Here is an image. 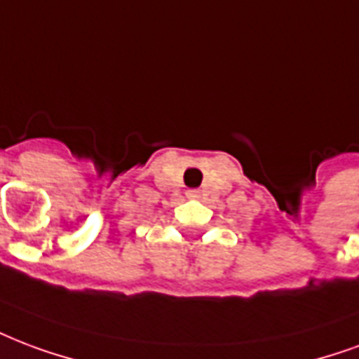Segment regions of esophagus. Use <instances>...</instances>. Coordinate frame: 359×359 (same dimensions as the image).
I'll list each match as a JSON object with an SVG mask.
<instances>
[{
  "label": "esophagus",
  "mask_w": 359,
  "mask_h": 359,
  "mask_svg": "<svg viewBox=\"0 0 359 359\" xmlns=\"http://www.w3.org/2000/svg\"><path fill=\"white\" fill-rule=\"evenodd\" d=\"M187 196L188 198H198V196H200V192H198V190H188Z\"/></svg>",
  "instance_id": "obj_1"
}]
</instances>
